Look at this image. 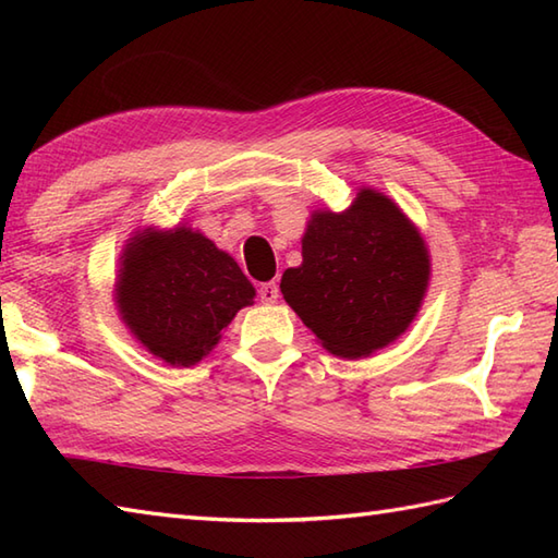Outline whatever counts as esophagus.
I'll list each match as a JSON object with an SVG mask.
<instances>
[{
	"mask_svg": "<svg viewBox=\"0 0 558 558\" xmlns=\"http://www.w3.org/2000/svg\"><path fill=\"white\" fill-rule=\"evenodd\" d=\"M258 298H260V302H264V304L278 302V298H280V290H278L276 282H264V286L258 288Z\"/></svg>",
	"mask_w": 558,
	"mask_h": 558,
	"instance_id": "1",
	"label": "esophagus"
}]
</instances>
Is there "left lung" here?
<instances>
[{
	"mask_svg": "<svg viewBox=\"0 0 558 558\" xmlns=\"http://www.w3.org/2000/svg\"><path fill=\"white\" fill-rule=\"evenodd\" d=\"M432 278L424 236L393 198L360 186L345 210L318 208L302 234V264L280 292L322 348L369 357L417 318Z\"/></svg>",
	"mask_w": 558,
	"mask_h": 558,
	"instance_id": "left-lung-1",
	"label": "left lung"
}]
</instances>
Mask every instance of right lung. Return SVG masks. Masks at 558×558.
<instances>
[{
  "label": "right lung",
  "instance_id": "obj_1",
  "mask_svg": "<svg viewBox=\"0 0 558 558\" xmlns=\"http://www.w3.org/2000/svg\"><path fill=\"white\" fill-rule=\"evenodd\" d=\"M236 260L180 222L129 236L114 278V306L129 333L170 366H194L218 345L236 312L254 304Z\"/></svg>",
  "mask_w": 558,
  "mask_h": 558
}]
</instances>
